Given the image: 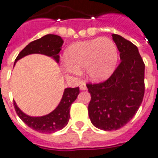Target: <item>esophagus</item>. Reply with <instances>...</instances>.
<instances>
[{"mask_svg":"<svg viewBox=\"0 0 158 158\" xmlns=\"http://www.w3.org/2000/svg\"><path fill=\"white\" fill-rule=\"evenodd\" d=\"M80 89H81V90H86V89H87V86H86V84H85V83H81V84L80 85Z\"/></svg>","mask_w":158,"mask_h":158,"instance_id":"esophagus-1","label":"esophagus"}]
</instances>
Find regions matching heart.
<instances>
[{"label":"heart","mask_w":158,"mask_h":158,"mask_svg":"<svg viewBox=\"0 0 158 158\" xmlns=\"http://www.w3.org/2000/svg\"><path fill=\"white\" fill-rule=\"evenodd\" d=\"M64 72L68 77H78L85 69L89 79L102 81L116 70L118 50L109 38H95L70 45L64 52Z\"/></svg>","instance_id":"b5f03b06"}]
</instances>
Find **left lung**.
<instances>
[{"label": "left lung", "mask_w": 158, "mask_h": 158, "mask_svg": "<svg viewBox=\"0 0 158 158\" xmlns=\"http://www.w3.org/2000/svg\"><path fill=\"white\" fill-rule=\"evenodd\" d=\"M112 39L121 63L106 81L87 84L91 94L88 115L94 127L117 130L134 117L145 94V64L138 48L119 35Z\"/></svg>", "instance_id": "1"}]
</instances>
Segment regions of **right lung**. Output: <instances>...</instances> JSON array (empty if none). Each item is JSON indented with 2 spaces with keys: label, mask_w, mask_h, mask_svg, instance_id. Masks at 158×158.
I'll return each mask as SVG.
<instances>
[{
  "label": "right lung",
  "mask_w": 158,
  "mask_h": 158,
  "mask_svg": "<svg viewBox=\"0 0 158 158\" xmlns=\"http://www.w3.org/2000/svg\"><path fill=\"white\" fill-rule=\"evenodd\" d=\"M63 43V39L59 35L52 34L46 35L40 39L29 43L19 53L15 59L14 64L18 60L23 58L24 56L32 53H41L52 57L57 63H59V52L61 50ZM80 90L78 87L74 88H65L59 106L52 112L42 117L28 116L18 107L15 101L13 102V106L18 116L27 126L40 133L52 134L62 129L67 125L70 119V106L77 99Z\"/></svg>",
  "instance_id": "obj_1"
}]
</instances>
